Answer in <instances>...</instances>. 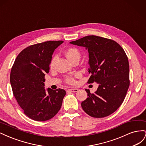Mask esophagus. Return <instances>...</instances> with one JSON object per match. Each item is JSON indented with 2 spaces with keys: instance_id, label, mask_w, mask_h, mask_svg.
Wrapping results in <instances>:
<instances>
[{
  "instance_id": "esophagus-1",
  "label": "esophagus",
  "mask_w": 146,
  "mask_h": 146,
  "mask_svg": "<svg viewBox=\"0 0 146 146\" xmlns=\"http://www.w3.org/2000/svg\"><path fill=\"white\" fill-rule=\"evenodd\" d=\"M68 90L70 92H76L78 91L77 88H70V89H69Z\"/></svg>"
}]
</instances>
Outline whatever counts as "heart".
I'll return each instance as SVG.
<instances>
[{
	"label": "heart",
	"instance_id": "1",
	"mask_svg": "<svg viewBox=\"0 0 146 146\" xmlns=\"http://www.w3.org/2000/svg\"><path fill=\"white\" fill-rule=\"evenodd\" d=\"M65 54H66V56H67V58L70 61H72L73 60L76 59L77 58H79V57H80V53H79L77 48H75V47L68 48V49L66 50ZM56 56L53 57V58L52 59V60L50 61V67L51 68H54L55 61H56ZM65 81L66 83H68L69 84H73L75 83V79L72 77L69 76V77H67L66 78Z\"/></svg>",
	"mask_w": 146,
	"mask_h": 146
}]
</instances>
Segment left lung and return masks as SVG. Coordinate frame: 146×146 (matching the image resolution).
I'll use <instances>...</instances> for the list:
<instances>
[{
	"label": "left lung",
	"mask_w": 146,
	"mask_h": 146,
	"mask_svg": "<svg viewBox=\"0 0 146 146\" xmlns=\"http://www.w3.org/2000/svg\"><path fill=\"white\" fill-rule=\"evenodd\" d=\"M70 43L88 50V72L91 74L88 83L99 84L94 94L85 90L88 97L81 104L83 110L93 117L110 115L122 104L130 85L129 63L125 51L116 41L94 35Z\"/></svg>",
	"instance_id": "1"
}]
</instances>
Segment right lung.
I'll return each instance as SVG.
<instances>
[{
  "label": "right lung",
  "mask_w": 146,
  "mask_h": 146,
  "mask_svg": "<svg viewBox=\"0 0 146 146\" xmlns=\"http://www.w3.org/2000/svg\"><path fill=\"white\" fill-rule=\"evenodd\" d=\"M63 41L32 45L17 55L10 73L13 95L24 114L37 121L52 119L59 111L66 91L44 88L45 74L49 72L52 55Z\"/></svg>",
  "instance_id": "right-lung-1"
}]
</instances>
